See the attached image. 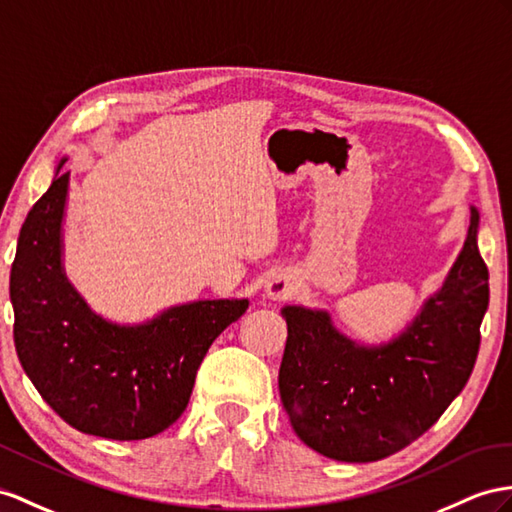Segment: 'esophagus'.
Masks as SVG:
<instances>
[{
  "label": "esophagus",
  "instance_id": "34e87169",
  "mask_svg": "<svg viewBox=\"0 0 512 512\" xmlns=\"http://www.w3.org/2000/svg\"><path fill=\"white\" fill-rule=\"evenodd\" d=\"M294 294V281L290 274L279 272V274H272L266 283V296L270 300H285Z\"/></svg>",
  "mask_w": 512,
  "mask_h": 512
}]
</instances>
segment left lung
Here are the masks:
<instances>
[{
    "mask_svg": "<svg viewBox=\"0 0 512 512\" xmlns=\"http://www.w3.org/2000/svg\"><path fill=\"white\" fill-rule=\"evenodd\" d=\"M465 244L443 285L389 342L365 346L326 309L285 305L281 400L300 441L335 461L396 454L437 422L467 385L489 307V270L471 205Z\"/></svg>",
    "mask_w": 512,
    "mask_h": 512,
    "instance_id": "obj_1",
    "label": "left lung"
}]
</instances>
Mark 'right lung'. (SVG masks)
<instances>
[{
    "label": "right lung",
    "instance_id": "obj_1",
    "mask_svg": "<svg viewBox=\"0 0 512 512\" xmlns=\"http://www.w3.org/2000/svg\"><path fill=\"white\" fill-rule=\"evenodd\" d=\"M64 162L25 218L12 261L17 355L43 400L73 428L116 441L147 439L186 411L205 352L244 316L248 298L192 300L140 324L99 316L62 264Z\"/></svg>",
    "mask_w": 512,
    "mask_h": 512
}]
</instances>
